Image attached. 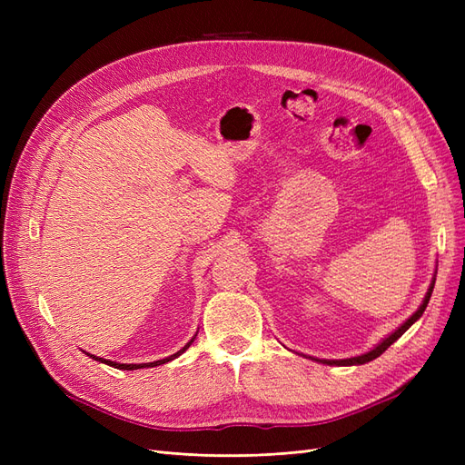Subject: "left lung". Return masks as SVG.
I'll use <instances>...</instances> for the list:
<instances>
[{"instance_id": "left-lung-1", "label": "left lung", "mask_w": 465, "mask_h": 465, "mask_svg": "<svg viewBox=\"0 0 465 465\" xmlns=\"http://www.w3.org/2000/svg\"><path fill=\"white\" fill-rule=\"evenodd\" d=\"M432 289H434V283L430 285V289H429V292H427V297H425L423 304L419 306V311H417V312H415V314H413L410 320H407L401 328H398V330L393 331L391 335H388L382 343L376 345L372 351H369V353H364V355H361V357H353V359H341V361H323V362H326V364H337V367H349V364H364V362H369V361H372V359H376V357L382 355L384 351H386V349H388V347H390L393 341H398L400 337H401V335H403L407 330H410V328L413 326V323H415V322H417L420 316H423L425 308H427V304H429L430 294H432Z\"/></svg>"}]
</instances>
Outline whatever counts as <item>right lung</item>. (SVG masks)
Wrapping results in <instances>:
<instances>
[{
  "label": "right lung",
  "instance_id": "add662e5",
  "mask_svg": "<svg viewBox=\"0 0 465 465\" xmlns=\"http://www.w3.org/2000/svg\"><path fill=\"white\" fill-rule=\"evenodd\" d=\"M193 341V340H192ZM192 341L188 343V345H184L182 347L178 353H174V355H171V357H166V359H161V361H154V362H145V364H122V362H114V361H106V359H98V357H94V355H91L94 361H101V362H104V364H110V367H114V369H122V371H137V369H145V367H157V364H164V362H168V361H173V359H176L178 355H182L184 353V351L192 345ZM89 355V353H87Z\"/></svg>",
  "mask_w": 465,
  "mask_h": 465
}]
</instances>
